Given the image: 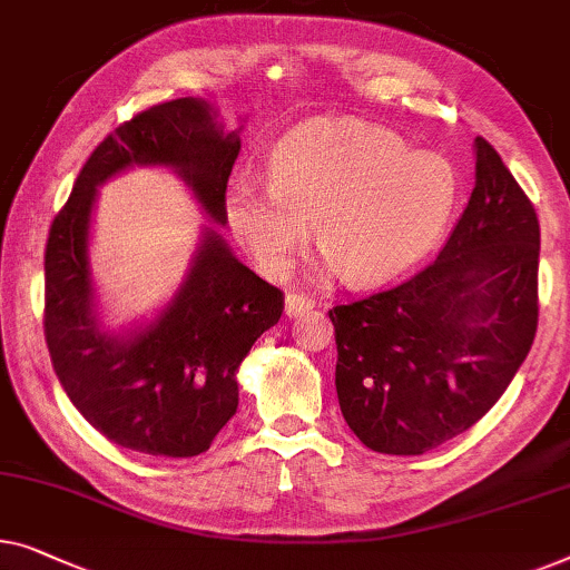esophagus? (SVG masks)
<instances>
[{"label": "esophagus", "mask_w": 570, "mask_h": 570, "mask_svg": "<svg viewBox=\"0 0 570 570\" xmlns=\"http://www.w3.org/2000/svg\"><path fill=\"white\" fill-rule=\"evenodd\" d=\"M313 308V301L308 298V295L303 293H287L285 295V313L291 318H298V316H305Z\"/></svg>", "instance_id": "1"}]
</instances>
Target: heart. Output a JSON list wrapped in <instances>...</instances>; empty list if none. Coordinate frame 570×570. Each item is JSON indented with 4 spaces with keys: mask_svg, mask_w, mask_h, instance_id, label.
<instances>
[{
    "mask_svg": "<svg viewBox=\"0 0 570 570\" xmlns=\"http://www.w3.org/2000/svg\"><path fill=\"white\" fill-rule=\"evenodd\" d=\"M450 159L409 148L395 130L357 118H316L285 134L267 187L249 177L226 193V218L262 272L283 275L305 242L344 283L377 285L419 265L455 216Z\"/></svg>",
    "mask_w": 570,
    "mask_h": 570,
    "instance_id": "obj_1",
    "label": "heart"
}]
</instances>
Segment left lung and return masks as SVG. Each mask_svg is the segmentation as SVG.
<instances>
[{"label": "left lung", "mask_w": 570, "mask_h": 570, "mask_svg": "<svg viewBox=\"0 0 570 570\" xmlns=\"http://www.w3.org/2000/svg\"><path fill=\"white\" fill-rule=\"evenodd\" d=\"M540 224L485 138L440 257L406 283L328 311L336 395L365 448L424 455L507 391L538 332Z\"/></svg>", "instance_id": "8db88e82"}]
</instances>
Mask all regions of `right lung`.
Instances as JSON below:
<instances>
[{"instance_id": "add662e5", "label": "right lung", "mask_w": 570, "mask_h": 570, "mask_svg": "<svg viewBox=\"0 0 570 570\" xmlns=\"http://www.w3.org/2000/svg\"><path fill=\"white\" fill-rule=\"evenodd\" d=\"M242 138L226 134L200 97H183L115 128L95 148L46 244V344L79 414L120 448L193 458L210 448L238 406L236 373L252 344L283 316V291L242 265L216 228L159 316L107 332L89 269L97 187L130 167H167L205 216L226 226V187Z\"/></svg>"}]
</instances>
